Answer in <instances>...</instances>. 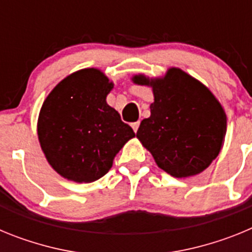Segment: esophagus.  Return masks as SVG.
Returning a JSON list of instances; mask_svg holds the SVG:
<instances>
[{"mask_svg": "<svg viewBox=\"0 0 252 252\" xmlns=\"http://www.w3.org/2000/svg\"><path fill=\"white\" fill-rule=\"evenodd\" d=\"M131 126H132L133 131H135V132H136V131H137V130H139V126H140V121H136V122H132V124H131Z\"/></svg>", "mask_w": 252, "mask_h": 252, "instance_id": "esophagus-1", "label": "esophagus"}]
</instances>
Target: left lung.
Wrapping results in <instances>:
<instances>
[{
    "mask_svg": "<svg viewBox=\"0 0 252 252\" xmlns=\"http://www.w3.org/2000/svg\"><path fill=\"white\" fill-rule=\"evenodd\" d=\"M153 87L151 115L136 136L159 168L175 178L199 174L217 158L226 135V113L211 91L178 68L161 79L135 75Z\"/></svg>",
    "mask_w": 252,
    "mask_h": 252,
    "instance_id": "left-lung-1",
    "label": "left lung"
}]
</instances>
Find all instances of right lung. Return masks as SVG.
<instances>
[{"mask_svg": "<svg viewBox=\"0 0 252 252\" xmlns=\"http://www.w3.org/2000/svg\"><path fill=\"white\" fill-rule=\"evenodd\" d=\"M113 84L98 69H82L60 82L40 110L37 136L49 164L77 183L99 179L135 136L106 102Z\"/></svg>", "mask_w": 252, "mask_h": 252, "instance_id": "obj_1", "label": "right lung"}]
</instances>
